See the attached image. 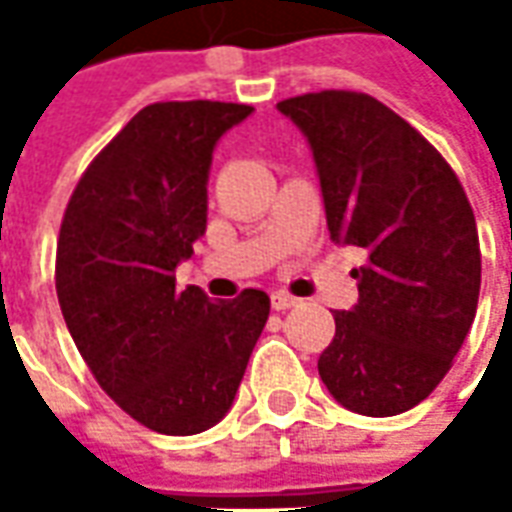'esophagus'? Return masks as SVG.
<instances>
[{"mask_svg": "<svg viewBox=\"0 0 512 512\" xmlns=\"http://www.w3.org/2000/svg\"><path fill=\"white\" fill-rule=\"evenodd\" d=\"M296 304H299V299H296V296H290V293H285V290L271 293V307H274L277 312L290 310V307H296Z\"/></svg>", "mask_w": 512, "mask_h": 512, "instance_id": "34e87169", "label": "esophagus"}]
</instances>
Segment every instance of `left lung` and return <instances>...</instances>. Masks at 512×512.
Here are the masks:
<instances>
[{"instance_id": "8db88e82", "label": "left lung", "mask_w": 512, "mask_h": 512, "mask_svg": "<svg viewBox=\"0 0 512 512\" xmlns=\"http://www.w3.org/2000/svg\"><path fill=\"white\" fill-rule=\"evenodd\" d=\"M307 136L332 241L362 246L354 310L334 312L318 373L337 403L395 417L439 386L472 329L480 241L469 197L417 128L373 95L279 101Z\"/></svg>"}]
</instances>
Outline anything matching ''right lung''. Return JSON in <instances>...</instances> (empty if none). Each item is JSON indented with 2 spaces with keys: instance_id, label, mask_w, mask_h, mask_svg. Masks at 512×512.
<instances>
[{
  "instance_id": "right-lung-1",
  "label": "right lung",
  "mask_w": 512,
  "mask_h": 512,
  "mask_svg": "<svg viewBox=\"0 0 512 512\" xmlns=\"http://www.w3.org/2000/svg\"><path fill=\"white\" fill-rule=\"evenodd\" d=\"M252 106L164 101L136 112L76 183L57 238V299L106 395L145 428L202 433L230 411L271 301L175 288L208 222L213 147Z\"/></svg>"
}]
</instances>
